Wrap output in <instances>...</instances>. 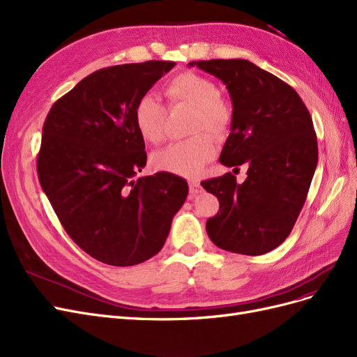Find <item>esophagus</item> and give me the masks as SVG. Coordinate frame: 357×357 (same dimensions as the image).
<instances>
[{
	"mask_svg": "<svg viewBox=\"0 0 357 357\" xmlns=\"http://www.w3.org/2000/svg\"><path fill=\"white\" fill-rule=\"evenodd\" d=\"M202 191V185L197 181H190V195L194 197V195H197Z\"/></svg>",
	"mask_w": 357,
	"mask_h": 357,
	"instance_id": "1",
	"label": "esophagus"
}]
</instances>
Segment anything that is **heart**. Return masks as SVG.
I'll return each mask as SVG.
<instances>
[{"label": "heart", "instance_id": "b5f03b06", "mask_svg": "<svg viewBox=\"0 0 357 357\" xmlns=\"http://www.w3.org/2000/svg\"><path fill=\"white\" fill-rule=\"evenodd\" d=\"M165 95L172 107L192 108L190 132L195 135L157 151L153 155V165L169 174L194 178L215 157L216 141L212 133L222 137L228 132L233 121V108L218 93L209 77L194 71H183L172 78L165 87ZM133 121L145 142L157 145L165 141L167 112L153 95L137 99Z\"/></svg>", "mask_w": 357, "mask_h": 357}]
</instances>
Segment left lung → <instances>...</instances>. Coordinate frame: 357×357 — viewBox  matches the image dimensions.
I'll list each match as a JSON object with an SVG mask.
<instances>
[{"mask_svg": "<svg viewBox=\"0 0 357 357\" xmlns=\"http://www.w3.org/2000/svg\"><path fill=\"white\" fill-rule=\"evenodd\" d=\"M220 78L233 103V121L220 162L248 166L237 183L225 174L202 182L220 212L206 222L213 243L241 255H264L291 234L317 166L313 120L296 91L245 59L190 62Z\"/></svg>", "mask_w": 357, "mask_h": 357, "instance_id": "left-lung-1", "label": "left lung"}]
</instances>
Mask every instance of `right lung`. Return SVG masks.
<instances>
[{
    "mask_svg": "<svg viewBox=\"0 0 357 357\" xmlns=\"http://www.w3.org/2000/svg\"><path fill=\"white\" fill-rule=\"evenodd\" d=\"M174 66L148 61L103 68L56 100L43 126L41 188L70 237L109 266L158 254L188 195L187 181L169 172L136 178L146 151L133 108Z\"/></svg>",
    "mask_w": 357,
    "mask_h": 357,
    "instance_id": "obj_1",
    "label": "right lung"
}]
</instances>
